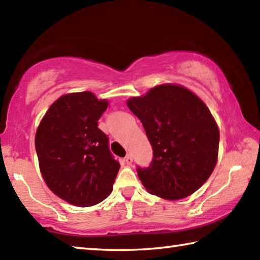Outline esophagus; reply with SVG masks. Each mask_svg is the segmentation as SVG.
Masks as SVG:
<instances>
[{
    "instance_id": "obj_1",
    "label": "esophagus",
    "mask_w": 260,
    "mask_h": 260,
    "mask_svg": "<svg viewBox=\"0 0 260 260\" xmlns=\"http://www.w3.org/2000/svg\"><path fill=\"white\" fill-rule=\"evenodd\" d=\"M125 162L127 165H131L132 162H133V157H132L131 155H127L126 157H125Z\"/></svg>"
}]
</instances>
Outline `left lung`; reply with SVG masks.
Segmentation results:
<instances>
[{
  "instance_id": "obj_1",
  "label": "left lung",
  "mask_w": 260,
  "mask_h": 260,
  "mask_svg": "<svg viewBox=\"0 0 260 260\" xmlns=\"http://www.w3.org/2000/svg\"><path fill=\"white\" fill-rule=\"evenodd\" d=\"M126 103L142 122L152 147L150 166L138 167L147 190L177 201L203 186L219 150L218 125L203 101L186 87L162 83Z\"/></svg>"
}]
</instances>
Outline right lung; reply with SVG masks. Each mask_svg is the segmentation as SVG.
<instances>
[{
  "label": "right lung",
  "mask_w": 260,
  "mask_h": 260,
  "mask_svg": "<svg viewBox=\"0 0 260 260\" xmlns=\"http://www.w3.org/2000/svg\"><path fill=\"white\" fill-rule=\"evenodd\" d=\"M107 100L90 91L60 96L48 109L35 134L39 166L50 190L68 203L87 208L111 193L120 164L98 127Z\"/></svg>",
  "instance_id": "1"
}]
</instances>
